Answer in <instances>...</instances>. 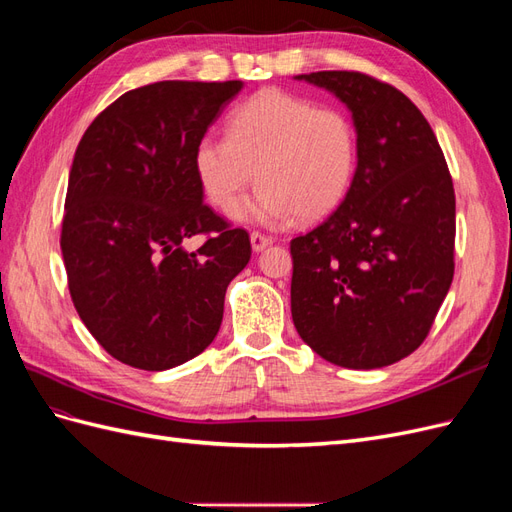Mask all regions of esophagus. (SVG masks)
<instances>
[{
  "mask_svg": "<svg viewBox=\"0 0 512 512\" xmlns=\"http://www.w3.org/2000/svg\"><path fill=\"white\" fill-rule=\"evenodd\" d=\"M250 241H252V247H254V252H262L265 250V247L271 243V237H267L265 232H258V230H252V235H250Z\"/></svg>",
  "mask_w": 512,
  "mask_h": 512,
  "instance_id": "obj_1",
  "label": "esophagus"
}]
</instances>
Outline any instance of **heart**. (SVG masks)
<instances>
[{"label": "heart", "mask_w": 512, "mask_h": 512, "mask_svg": "<svg viewBox=\"0 0 512 512\" xmlns=\"http://www.w3.org/2000/svg\"><path fill=\"white\" fill-rule=\"evenodd\" d=\"M356 164L359 132L344 108L275 87L230 113L228 136L205 134L194 149L200 188L222 211L239 203L256 170L260 188L235 215L258 224L329 215L346 198Z\"/></svg>", "instance_id": "obj_1"}]
</instances>
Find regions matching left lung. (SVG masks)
Masks as SVG:
<instances>
[{
  "label": "left lung",
  "mask_w": 512,
  "mask_h": 512,
  "mask_svg": "<svg viewBox=\"0 0 512 512\" xmlns=\"http://www.w3.org/2000/svg\"><path fill=\"white\" fill-rule=\"evenodd\" d=\"M297 79L333 91L359 132L350 190L290 241L292 320L322 359L376 369L425 342L455 275V190L429 121L401 91L356 70Z\"/></svg>",
  "instance_id": "8db88e82"
}]
</instances>
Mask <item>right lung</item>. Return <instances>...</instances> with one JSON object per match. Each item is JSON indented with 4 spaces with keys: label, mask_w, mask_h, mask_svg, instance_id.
Wrapping results in <instances>:
<instances>
[{
    "label": "right lung",
    "mask_w": 512,
    "mask_h": 512,
    "mask_svg": "<svg viewBox=\"0 0 512 512\" xmlns=\"http://www.w3.org/2000/svg\"><path fill=\"white\" fill-rule=\"evenodd\" d=\"M241 81H160L89 123L70 168L61 254L81 320L113 359L177 367L220 331L250 235L203 203L194 149ZM200 234L194 253L184 243Z\"/></svg>",
    "instance_id": "add662e5"
}]
</instances>
